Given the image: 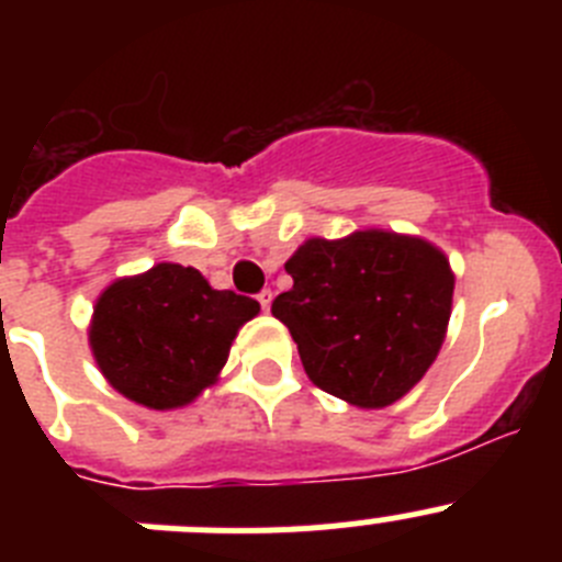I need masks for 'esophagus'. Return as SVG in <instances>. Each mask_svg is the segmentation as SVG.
I'll return each instance as SVG.
<instances>
[{"mask_svg": "<svg viewBox=\"0 0 562 562\" xmlns=\"http://www.w3.org/2000/svg\"><path fill=\"white\" fill-rule=\"evenodd\" d=\"M258 304H261V310H270V304H272V292L270 290H261V292H258Z\"/></svg>", "mask_w": 562, "mask_h": 562, "instance_id": "obj_1", "label": "esophagus"}]
</instances>
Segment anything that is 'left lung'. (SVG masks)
I'll use <instances>...</instances> for the list:
<instances>
[{
  "instance_id": "obj_1",
  "label": "left lung",
  "mask_w": 562,
  "mask_h": 562,
  "mask_svg": "<svg viewBox=\"0 0 562 562\" xmlns=\"http://www.w3.org/2000/svg\"><path fill=\"white\" fill-rule=\"evenodd\" d=\"M292 290L272 301L317 389L357 408L408 394L445 340L453 304L448 258L422 238L360 231L310 238L286 261Z\"/></svg>"
}]
</instances>
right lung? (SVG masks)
Listing matches in <instances>:
<instances>
[{"mask_svg":"<svg viewBox=\"0 0 562 562\" xmlns=\"http://www.w3.org/2000/svg\"><path fill=\"white\" fill-rule=\"evenodd\" d=\"M258 301L213 290L200 270L157 265L98 297L89 342L112 389L146 408H180L207 389Z\"/></svg>","mask_w":562,"mask_h":562,"instance_id":"right-lung-1","label":"right lung"}]
</instances>
